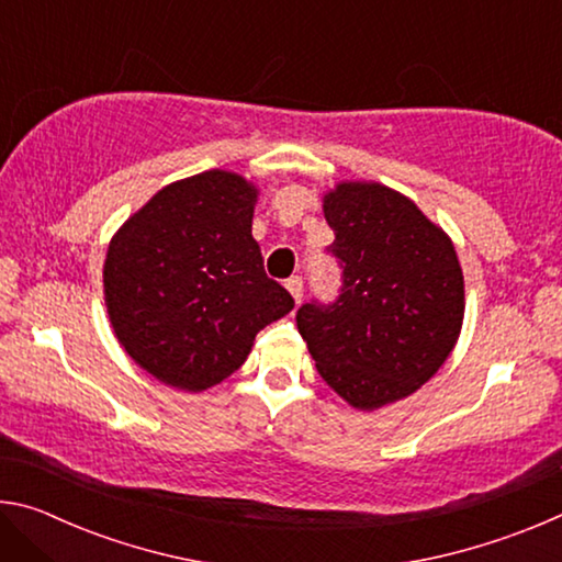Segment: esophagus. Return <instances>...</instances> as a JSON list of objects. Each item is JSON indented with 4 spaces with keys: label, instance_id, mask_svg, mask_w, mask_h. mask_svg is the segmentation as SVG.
<instances>
[{
    "label": "esophagus",
    "instance_id": "obj_1",
    "mask_svg": "<svg viewBox=\"0 0 562 562\" xmlns=\"http://www.w3.org/2000/svg\"><path fill=\"white\" fill-rule=\"evenodd\" d=\"M284 288L290 290V294L294 297V302H300L302 300V278L300 274H292V278L284 282Z\"/></svg>",
    "mask_w": 562,
    "mask_h": 562
}]
</instances>
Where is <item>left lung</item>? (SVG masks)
<instances>
[{
    "label": "left lung",
    "instance_id": "8db88e82",
    "mask_svg": "<svg viewBox=\"0 0 562 562\" xmlns=\"http://www.w3.org/2000/svg\"><path fill=\"white\" fill-rule=\"evenodd\" d=\"M341 268L339 297L297 310L317 372L361 412L429 382L463 322V272L453 243L406 195L379 183H339L325 195Z\"/></svg>",
    "mask_w": 562,
    "mask_h": 562
}]
</instances>
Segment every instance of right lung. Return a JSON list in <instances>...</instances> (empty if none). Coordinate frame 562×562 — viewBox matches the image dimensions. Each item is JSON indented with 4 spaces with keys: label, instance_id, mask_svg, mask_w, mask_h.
<instances>
[{
    "label": "right lung",
    "instance_id": "1",
    "mask_svg": "<svg viewBox=\"0 0 562 562\" xmlns=\"http://www.w3.org/2000/svg\"><path fill=\"white\" fill-rule=\"evenodd\" d=\"M258 188L205 170L150 198L103 262L111 327L158 382L203 392L243 367L255 335L294 307L252 237Z\"/></svg>",
    "mask_w": 562,
    "mask_h": 562
}]
</instances>
